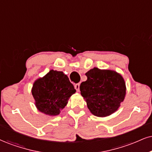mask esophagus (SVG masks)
Returning <instances> with one entry per match:
<instances>
[{
	"label": "esophagus",
	"instance_id": "1",
	"mask_svg": "<svg viewBox=\"0 0 152 152\" xmlns=\"http://www.w3.org/2000/svg\"><path fill=\"white\" fill-rule=\"evenodd\" d=\"M80 84L77 83V84H75V89H76L77 91H80Z\"/></svg>",
	"mask_w": 152,
	"mask_h": 152
}]
</instances>
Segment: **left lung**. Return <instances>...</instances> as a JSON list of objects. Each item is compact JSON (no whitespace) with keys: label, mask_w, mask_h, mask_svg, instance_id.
I'll return each mask as SVG.
<instances>
[{"label":"left lung","mask_w":152,"mask_h":152,"mask_svg":"<svg viewBox=\"0 0 152 152\" xmlns=\"http://www.w3.org/2000/svg\"><path fill=\"white\" fill-rule=\"evenodd\" d=\"M85 75L87 80L82 82L80 89L91 113L98 117H106L115 112L126 94L123 77L115 71L97 67Z\"/></svg>","instance_id":"left-lung-1"}]
</instances>
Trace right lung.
I'll return each mask as SVG.
<instances>
[{"label":"right lung","mask_w":152,"mask_h":152,"mask_svg":"<svg viewBox=\"0 0 152 152\" xmlns=\"http://www.w3.org/2000/svg\"><path fill=\"white\" fill-rule=\"evenodd\" d=\"M75 91L66 75L53 70L36 80L31 89L37 108L48 115H58Z\"/></svg>","instance_id":"right-lung-1"}]
</instances>
